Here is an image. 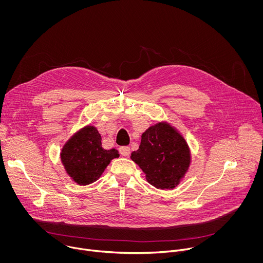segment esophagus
Instances as JSON below:
<instances>
[{
	"instance_id": "34e87169",
	"label": "esophagus",
	"mask_w": 263,
	"mask_h": 263,
	"mask_svg": "<svg viewBox=\"0 0 263 263\" xmlns=\"http://www.w3.org/2000/svg\"><path fill=\"white\" fill-rule=\"evenodd\" d=\"M119 153L123 156V157H127L130 154V148L127 146H123L119 148Z\"/></svg>"
}]
</instances>
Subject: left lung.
<instances>
[{
	"label": "left lung",
	"mask_w": 263,
	"mask_h": 263,
	"mask_svg": "<svg viewBox=\"0 0 263 263\" xmlns=\"http://www.w3.org/2000/svg\"><path fill=\"white\" fill-rule=\"evenodd\" d=\"M130 158L153 186L172 189L188 170L190 151L186 141L174 127L167 122H159L142 135L139 150L133 152Z\"/></svg>",
	"instance_id": "obj_1"
}]
</instances>
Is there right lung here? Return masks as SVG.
Wrapping results in <instances>:
<instances>
[{
    "label": "right lung",
    "instance_id": "add662e5",
    "mask_svg": "<svg viewBox=\"0 0 263 263\" xmlns=\"http://www.w3.org/2000/svg\"><path fill=\"white\" fill-rule=\"evenodd\" d=\"M117 157L118 151L102 148L101 136L97 128L91 125L76 133L61 153V160L67 173L80 185L98 180L110 161Z\"/></svg>",
    "mask_w": 263,
    "mask_h": 263
}]
</instances>
